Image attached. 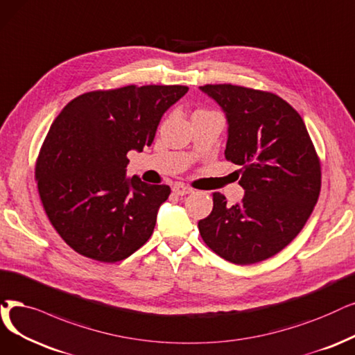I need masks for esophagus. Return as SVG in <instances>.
Wrapping results in <instances>:
<instances>
[{"mask_svg": "<svg viewBox=\"0 0 355 355\" xmlns=\"http://www.w3.org/2000/svg\"><path fill=\"white\" fill-rule=\"evenodd\" d=\"M172 191L176 193V195H188L192 192V188L189 187H185L183 183H176V185H173Z\"/></svg>", "mask_w": 355, "mask_h": 355, "instance_id": "1", "label": "esophagus"}]
</instances>
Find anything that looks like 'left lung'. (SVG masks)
I'll return each mask as SVG.
<instances>
[{
	"mask_svg": "<svg viewBox=\"0 0 355 355\" xmlns=\"http://www.w3.org/2000/svg\"><path fill=\"white\" fill-rule=\"evenodd\" d=\"M229 122L225 159L240 166V204L212 193L198 229L223 259L250 265L274 257L302 232L320 193V160L297 110L279 96L233 84L200 87Z\"/></svg>",
	"mask_w": 355,
	"mask_h": 355,
	"instance_id": "1",
	"label": "left lung"
}]
</instances>
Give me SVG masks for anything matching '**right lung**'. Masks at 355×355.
<instances>
[{
  "mask_svg": "<svg viewBox=\"0 0 355 355\" xmlns=\"http://www.w3.org/2000/svg\"><path fill=\"white\" fill-rule=\"evenodd\" d=\"M187 86H126L73 98L40 147L35 178L42 205L64 242L113 263L153 234L167 185L126 179V154L150 147L163 113Z\"/></svg>",
  "mask_w": 355,
  "mask_h": 355,
  "instance_id": "1",
  "label": "right lung"
}]
</instances>
